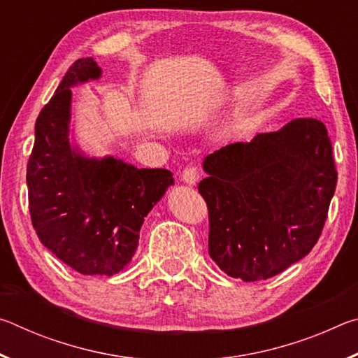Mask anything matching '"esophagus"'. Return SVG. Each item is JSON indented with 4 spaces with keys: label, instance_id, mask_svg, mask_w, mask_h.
I'll list each match as a JSON object with an SVG mask.
<instances>
[{
    "label": "esophagus",
    "instance_id": "esophagus-1",
    "mask_svg": "<svg viewBox=\"0 0 358 358\" xmlns=\"http://www.w3.org/2000/svg\"><path fill=\"white\" fill-rule=\"evenodd\" d=\"M181 180H183L185 183L189 185V186L197 185L199 171H197L196 167H186L185 171H183V173H181Z\"/></svg>",
    "mask_w": 358,
    "mask_h": 358
}]
</instances>
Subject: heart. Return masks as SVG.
I'll return each instance as SVG.
<instances>
[{"mask_svg":"<svg viewBox=\"0 0 358 358\" xmlns=\"http://www.w3.org/2000/svg\"><path fill=\"white\" fill-rule=\"evenodd\" d=\"M245 118H246V113H245V112H240V113L237 115V117H235V120H234V126H235V128H238V126L245 121Z\"/></svg>","mask_w":358,"mask_h":358,"instance_id":"b5f03b06","label":"heart"}]
</instances>
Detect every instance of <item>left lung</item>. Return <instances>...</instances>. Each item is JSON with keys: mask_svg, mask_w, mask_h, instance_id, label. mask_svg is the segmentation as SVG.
I'll return each mask as SVG.
<instances>
[{"mask_svg": "<svg viewBox=\"0 0 358 358\" xmlns=\"http://www.w3.org/2000/svg\"><path fill=\"white\" fill-rule=\"evenodd\" d=\"M210 257L232 278L268 280L317 243L335 194L336 169L322 121L296 118L202 162Z\"/></svg>", "mask_w": 358, "mask_h": 358, "instance_id": "obj_1", "label": "left lung"}]
</instances>
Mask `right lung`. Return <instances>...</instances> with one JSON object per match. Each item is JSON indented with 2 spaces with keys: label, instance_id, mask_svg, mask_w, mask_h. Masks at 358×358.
<instances>
[{
  "label": "right lung",
  "instance_id": "add662e5",
  "mask_svg": "<svg viewBox=\"0 0 358 358\" xmlns=\"http://www.w3.org/2000/svg\"><path fill=\"white\" fill-rule=\"evenodd\" d=\"M101 77L93 58L78 59L66 72L36 120L27 185L41 243L78 273L113 276L131 262L145 217L173 177L166 169H138L80 148L71 88Z\"/></svg>",
  "mask_w": 358,
  "mask_h": 358
}]
</instances>
